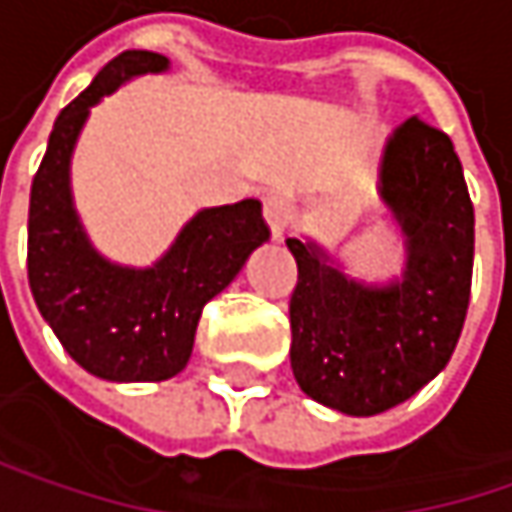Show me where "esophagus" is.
Segmentation results:
<instances>
[{
    "label": "esophagus",
    "mask_w": 512,
    "mask_h": 512,
    "mask_svg": "<svg viewBox=\"0 0 512 512\" xmlns=\"http://www.w3.org/2000/svg\"><path fill=\"white\" fill-rule=\"evenodd\" d=\"M263 220L272 231V237H281L292 220V202L286 194H266L263 196Z\"/></svg>",
    "instance_id": "1"
}]
</instances>
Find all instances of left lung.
<instances>
[{
    "instance_id": "obj_1",
    "label": "left lung",
    "mask_w": 512,
    "mask_h": 512,
    "mask_svg": "<svg viewBox=\"0 0 512 512\" xmlns=\"http://www.w3.org/2000/svg\"><path fill=\"white\" fill-rule=\"evenodd\" d=\"M376 191L403 234L397 278H350L316 240H286L298 263L292 374L307 397L350 417L406 403L446 368L472 286L475 214L446 133L420 118L403 121L385 138Z\"/></svg>"
}]
</instances>
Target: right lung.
I'll use <instances>...</instances> for the list:
<instances>
[{
	"mask_svg": "<svg viewBox=\"0 0 512 512\" xmlns=\"http://www.w3.org/2000/svg\"><path fill=\"white\" fill-rule=\"evenodd\" d=\"M156 51H124L66 106L48 136L28 208V284L40 316L83 371L106 382H162L191 359L202 307L269 240L260 202L202 208L153 266H124L89 240L72 196V156L92 106L141 75Z\"/></svg>",
	"mask_w": 512,
	"mask_h": 512,
	"instance_id": "1",
	"label": "right lung"
}]
</instances>
